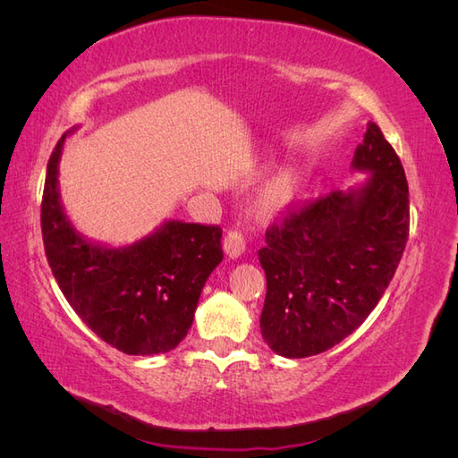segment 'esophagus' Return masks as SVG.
Masks as SVG:
<instances>
[{"label":"esophagus","instance_id":"obj_1","mask_svg":"<svg viewBox=\"0 0 458 458\" xmlns=\"http://www.w3.org/2000/svg\"><path fill=\"white\" fill-rule=\"evenodd\" d=\"M246 248V239L241 231H229L224 239V250L229 258H239Z\"/></svg>","mask_w":458,"mask_h":458}]
</instances>
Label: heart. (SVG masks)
<instances>
[{
  "label": "heart",
  "mask_w": 458,
  "mask_h": 458,
  "mask_svg": "<svg viewBox=\"0 0 458 458\" xmlns=\"http://www.w3.org/2000/svg\"><path fill=\"white\" fill-rule=\"evenodd\" d=\"M288 200H290V187H288V183L275 182V183H271V185L266 189V202H267L269 206L281 208V206H284Z\"/></svg>",
  "instance_id": "obj_1"
}]
</instances>
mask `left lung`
I'll use <instances>...</instances> for the list:
<instances>
[{
	"label": "left lung",
	"mask_w": 458,
	"mask_h": 458,
	"mask_svg": "<svg viewBox=\"0 0 458 458\" xmlns=\"http://www.w3.org/2000/svg\"><path fill=\"white\" fill-rule=\"evenodd\" d=\"M352 164L370 172L363 187L294 204L267 227L258 252L267 279L261 336L283 357L323 353L350 336L403 256L409 185L377 123H369Z\"/></svg>",
	"instance_id": "obj_1"
}]
</instances>
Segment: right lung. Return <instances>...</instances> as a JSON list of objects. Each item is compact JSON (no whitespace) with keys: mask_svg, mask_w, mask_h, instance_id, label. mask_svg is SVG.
<instances>
[{"mask_svg":"<svg viewBox=\"0 0 458 458\" xmlns=\"http://www.w3.org/2000/svg\"><path fill=\"white\" fill-rule=\"evenodd\" d=\"M66 133L53 148L41 199L46 256L61 293L97 336L128 355L165 353L192 325L204 283L224 259L221 227L165 221L131 246L80 237L59 200Z\"/></svg>","mask_w":458,"mask_h":458,"instance_id":"add662e5","label":"right lung"}]
</instances>
